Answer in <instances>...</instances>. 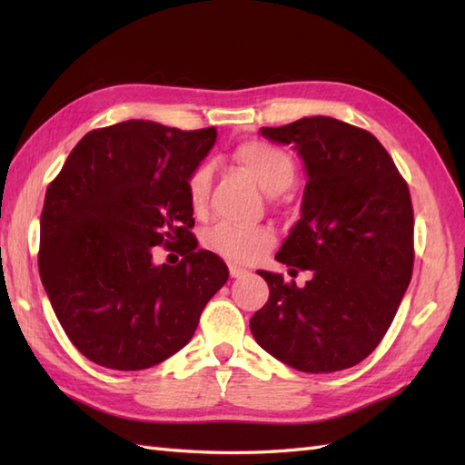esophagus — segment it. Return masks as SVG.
<instances>
[{
    "mask_svg": "<svg viewBox=\"0 0 465 465\" xmlns=\"http://www.w3.org/2000/svg\"><path fill=\"white\" fill-rule=\"evenodd\" d=\"M245 273H248V270L242 268V265L230 263V275H232V278H242V275H245Z\"/></svg>",
    "mask_w": 465,
    "mask_h": 465,
    "instance_id": "34e87169",
    "label": "esophagus"
}]
</instances>
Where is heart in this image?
<instances>
[{
  "label": "heart",
  "mask_w": 465,
  "mask_h": 465,
  "mask_svg": "<svg viewBox=\"0 0 465 465\" xmlns=\"http://www.w3.org/2000/svg\"><path fill=\"white\" fill-rule=\"evenodd\" d=\"M235 160L268 193L285 192L295 180V162L292 160V155L275 145L263 142H245L235 150ZM185 187L193 212H202L212 187L210 165L200 163L193 167ZM202 243L205 250L222 255L225 260L250 263L260 260L265 252L273 248L275 233L268 225L215 223L203 233Z\"/></svg>",
  "instance_id": "b5f03b06"
}]
</instances>
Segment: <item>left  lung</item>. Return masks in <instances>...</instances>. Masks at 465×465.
<instances>
[{
	"mask_svg": "<svg viewBox=\"0 0 465 465\" xmlns=\"http://www.w3.org/2000/svg\"><path fill=\"white\" fill-rule=\"evenodd\" d=\"M260 134L292 143L308 172L302 217L275 260L298 288L258 272L270 300L253 313L255 341L308 373L348 370L378 348L413 272V207L408 183L375 135L313 115Z\"/></svg>",
	"mask_w": 465,
	"mask_h": 465,
	"instance_id": "1",
	"label": "left lung"
}]
</instances>
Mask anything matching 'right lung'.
<instances>
[{
	"label": "right lung",
	"instance_id": "right-lung-1",
	"mask_svg": "<svg viewBox=\"0 0 465 465\" xmlns=\"http://www.w3.org/2000/svg\"><path fill=\"white\" fill-rule=\"evenodd\" d=\"M215 135L143 120L100 127L49 183L39 275L69 341L94 363L135 371L167 360L227 282L220 255L195 250L185 187ZM157 244H177L183 262L155 266Z\"/></svg>",
	"mask_w": 465,
	"mask_h": 465
}]
</instances>
